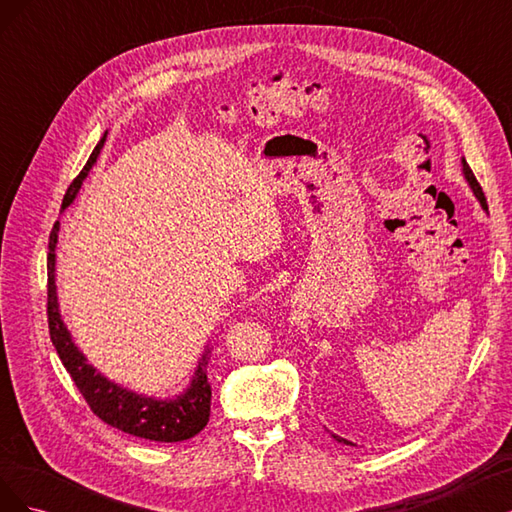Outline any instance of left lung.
Segmentation results:
<instances>
[{
  "mask_svg": "<svg viewBox=\"0 0 512 512\" xmlns=\"http://www.w3.org/2000/svg\"><path fill=\"white\" fill-rule=\"evenodd\" d=\"M461 166H463V177H466V181H468V185H470L472 194L476 196V200H478V203H480V207H483V209L487 211V200H485L483 188H480V185H478V181H476V177H474V173H472V168L468 166L466 158H461ZM331 438H335L337 442H342V444H350V446H356V444H352L350 440H346V438H342V436H335V433H331Z\"/></svg>",
  "mask_w": 512,
  "mask_h": 512,
  "instance_id": "obj_1",
  "label": "left lung"
}]
</instances>
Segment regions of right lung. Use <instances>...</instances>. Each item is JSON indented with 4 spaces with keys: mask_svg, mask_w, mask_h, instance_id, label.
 Returning a JSON list of instances; mask_svg holds the SVG:
<instances>
[{
    "mask_svg": "<svg viewBox=\"0 0 512 512\" xmlns=\"http://www.w3.org/2000/svg\"><path fill=\"white\" fill-rule=\"evenodd\" d=\"M106 134L102 141L96 145L91 158L87 160L81 175L76 177L64 196V205L61 209H68L72 200L79 194L85 177L89 175L91 166L98 162L100 151L104 147ZM57 237H59V222H55L51 237H49V333L51 342L59 354L61 363L68 369L74 384L79 386L89 408L100 416L106 425H111L119 431H126L130 436L151 440V442H183L194 438L198 431H203L209 423L211 412V384L207 380V365H209V346L205 348L203 356L198 359L194 369V376L183 393L158 399L149 395H138L126 386H119L115 382L102 376L100 371L89 365L87 356L74 344V339L68 327L61 320L59 301H57V286H55V250H57Z\"/></svg>",
    "mask_w": 512,
    "mask_h": 512,
    "instance_id": "1",
    "label": "right lung"
}]
</instances>
